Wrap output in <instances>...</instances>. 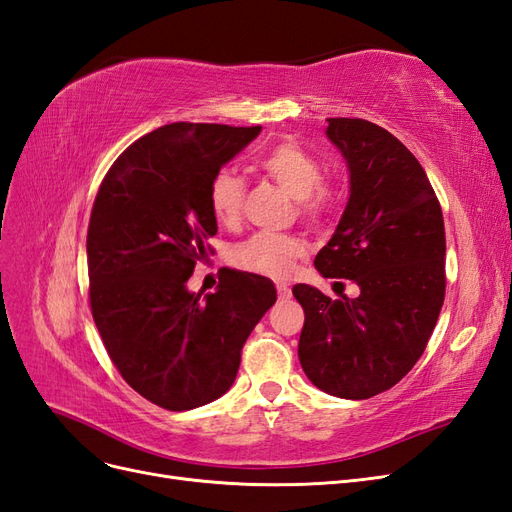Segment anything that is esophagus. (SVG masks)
I'll return each mask as SVG.
<instances>
[{
    "label": "esophagus",
    "instance_id": "esophagus-1",
    "mask_svg": "<svg viewBox=\"0 0 512 512\" xmlns=\"http://www.w3.org/2000/svg\"><path fill=\"white\" fill-rule=\"evenodd\" d=\"M277 297H280L282 301H284V299H290V286L284 284V282L277 284Z\"/></svg>",
    "mask_w": 512,
    "mask_h": 512
}]
</instances>
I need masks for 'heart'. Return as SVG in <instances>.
I'll use <instances>...</instances> for the list:
<instances>
[{
	"label": "heart",
	"instance_id": "heart-1",
	"mask_svg": "<svg viewBox=\"0 0 512 512\" xmlns=\"http://www.w3.org/2000/svg\"><path fill=\"white\" fill-rule=\"evenodd\" d=\"M258 168L277 185L299 200V213L305 220H320L335 203V192L322 183L320 160L297 141H280L262 153ZM209 207L222 226H237L245 203V179L232 168H220L209 181ZM303 254L301 239L275 232H256L232 247L230 260L241 271L282 280L294 260Z\"/></svg>",
	"mask_w": 512,
	"mask_h": 512
}]
</instances>
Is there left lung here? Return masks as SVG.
I'll return each mask as SVG.
<instances>
[{
	"label": "left lung",
	"instance_id": "8db88e82",
	"mask_svg": "<svg viewBox=\"0 0 512 512\" xmlns=\"http://www.w3.org/2000/svg\"><path fill=\"white\" fill-rule=\"evenodd\" d=\"M350 198L314 265L361 294L329 299L292 288L305 312L299 361L320 391L367 399L391 389L421 359L444 303L442 209L423 166L391 132L365 119H327Z\"/></svg>",
	"mask_w": 512,
	"mask_h": 512
}]
</instances>
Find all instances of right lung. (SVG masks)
I'll return each instance as SVG.
<instances>
[{
    "label": "right lung",
    "instance_id": "obj_1",
    "mask_svg": "<svg viewBox=\"0 0 512 512\" xmlns=\"http://www.w3.org/2000/svg\"><path fill=\"white\" fill-rule=\"evenodd\" d=\"M260 130L185 121L153 130L115 160L91 209V314L123 380L160 408L222 397L245 339L277 299L267 277L235 269H222L205 297L188 290L218 232L209 181Z\"/></svg>",
    "mask_w": 512,
    "mask_h": 512
}]
</instances>
